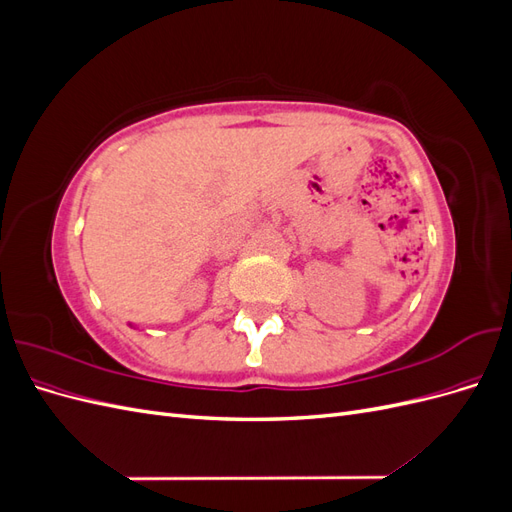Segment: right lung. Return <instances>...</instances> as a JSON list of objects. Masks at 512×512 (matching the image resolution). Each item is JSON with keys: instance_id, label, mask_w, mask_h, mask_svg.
<instances>
[{"instance_id": "1", "label": "right lung", "mask_w": 512, "mask_h": 512, "mask_svg": "<svg viewBox=\"0 0 512 512\" xmlns=\"http://www.w3.org/2000/svg\"><path fill=\"white\" fill-rule=\"evenodd\" d=\"M130 327H132V324H130ZM132 329H134V327H132Z\"/></svg>"}]
</instances>
